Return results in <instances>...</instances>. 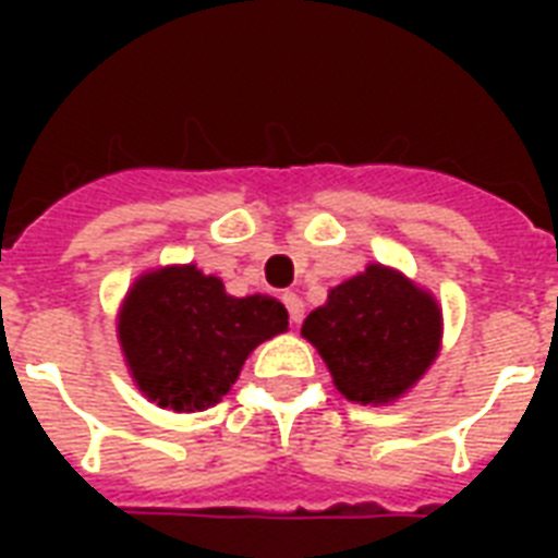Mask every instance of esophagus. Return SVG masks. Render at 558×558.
<instances>
[{
    "label": "esophagus",
    "instance_id": "34e87169",
    "mask_svg": "<svg viewBox=\"0 0 558 558\" xmlns=\"http://www.w3.org/2000/svg\"><path fill=\"white\" fill-rule=\"evenodd\" d=\"M283 304H287L292 324H301V318H304V301H301L295 292H287V295H283Z\"/></svg>",
    "mask_w": 558,
    "mask_h": 558
}]
</instances>
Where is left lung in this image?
<instances>
[{
    "label": "left lung",
    "instance_id": "1",
    "mask_svg": "<svg viewBox=\"0 0 558 558\" xmlns=\"http://www.w3.org/2000/svg\"><path fill=\"white\" fill-rule=\"evenodd\" d=\"M341 397L390 405L423 379L442 344L437 298L393 266L367 263L330 289L301 327Z\"/></svg>",
    "mask_w": 558,
    "mask_h": 558
}]
</instances>
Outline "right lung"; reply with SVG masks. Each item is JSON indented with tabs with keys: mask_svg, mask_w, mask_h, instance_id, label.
<instances>
[{
	"mask_svg": "<svg viewBox=\"0 0 558 558\" xmlns=\"http://www.w3.org/2000/svg\"><path fill=\"white\" fill-rule=\"evenodd\" d=\"M287 330L278 298L228 295L193 263L147 269L118 306V344L135 388L177 414L217 405L252 350Z\"/></svg>",
	"mask_w": 558,
	"mask_h": 558,
	"instance_id": "obj_1",
	"label": "right lung"
}]
</instances>
